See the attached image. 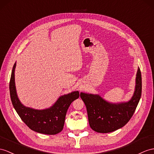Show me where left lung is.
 <instances>
[{"label": "left lung", "mask_w": 154, "mask_h": 154, "mask_svg": "<svg viewBox=\"0 0 154 154\" xmlns=\"http://www.w3.org/2000/svg\"><path fill=\"white\" fill-rule=\"evenodd\" d=\"M142 93V77L138 68L135 89L128 102L110 103L99 95L81 93L80 97L87 108L91 128L97 133H107L122 128L132 117Z\"/></svg>", "instance_id": "1"}]
</instances>
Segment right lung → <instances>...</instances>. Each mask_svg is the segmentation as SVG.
Here are the masks:
<instances>
[{
    "label": "right lung",
    "mask_w": 154,
    "mask_h": 154,
    "mask_svg": "<svg viewBox=\"0 0 154 154\" xmlns=\"http://www.w3.org/2000/svg\"><path fill=\"white\" fill-rule=\"evenodd\" d=\"M13 66L10 81V98L15 110L26 125L35 132L56 134L63 129L67 110L74 100L80 97L78 91L61 96L53 106L44 110H36L21 104L17 95L15 85V68ZM81 94V93H80Z\"/></svg>",
    "instance_id": "right-lung-1"
}]
</instances>
